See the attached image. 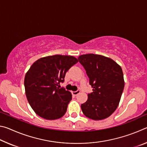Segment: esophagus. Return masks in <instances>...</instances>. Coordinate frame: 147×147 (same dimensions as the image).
<instances>
[{
    "label": "esophagus",
    "mask_w": 147,
    "mask_h": 147,
    "mask_svg": "<svg viewBox=\"0 0 147 147\" xmlns=\"http://www.w3.org/2000/svg\"><path fill=\"white\" fill-rule=\"evenodd\" d=\"M80 93V91L77 90L76 91H73V92H72V94H73V95H74V96H76L77 94H78Z\"/></svg>",
    "instance_id": "1"
}]
</instances>
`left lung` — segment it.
I'll list each match as a JSON object with an SVG mask.
<instances>
[{"label":"left lung","instance_id":"left-lung-1","mask_svg":"<svg viewBox=\"0 0 147 147\" xmlns=\"http://www.w3.org/2000/svg\"><path fill=\"white\" fill-rule=\"evenodd\" d=\"M78 59L93 88L88 100L81 105L83 113L94 121L108 117L119 106L124 89L121 67L112 59L98 54H84Z\"/></svg>","mask_w":147,"mask_h":147}]
</instances>
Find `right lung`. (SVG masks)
Listing matches in <instances>:
<instances>
[{
	"label": "right lung",
	"instance_id": "add662e5",
	"mask_svg": "<svg viewBox=\"0 0 147 147\" xmlns=\"http://www.w3.org/2000/svg\"><path fill=\"white\" fill-rule=\"evenodd\" d=\"M72 56L54 55L41 58L32 65L24 77V88L30 105L41 117L61 118L72 99L70 91L59 88L65 74L78 62Z\"/></svg>",
	"mask_w": 147,
	"mask_h": 147
}]
</instances>
